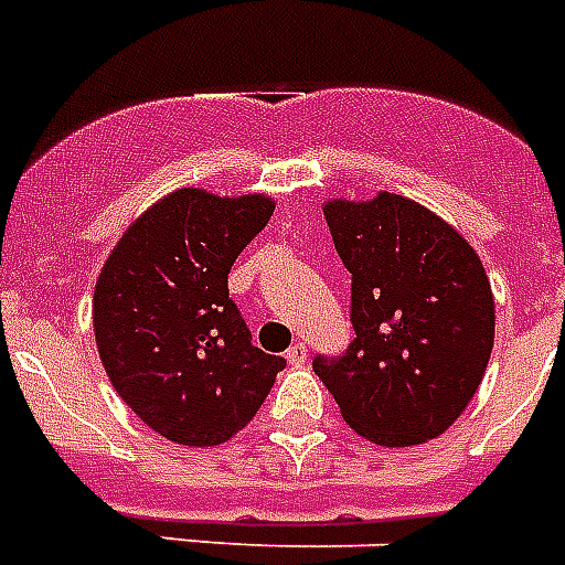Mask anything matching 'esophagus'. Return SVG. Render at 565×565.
Wrapping results in <instances>:
<instances>
[{"instance_id":"34e87169","label":"esophagus","mask_w":565,"mask_h":565,"mask_svg":"<svg viewBox=\"0 0 565 565\" xmlns=\"http://www.w3.org/2000/svg\"><path fill=\"white\" fill-rule=\"evenodd\" d=\"M287 362L296 364V367H301V364L307 362V344H305V341H296V344L287 350Z\"/></svg>"}]
</instances>
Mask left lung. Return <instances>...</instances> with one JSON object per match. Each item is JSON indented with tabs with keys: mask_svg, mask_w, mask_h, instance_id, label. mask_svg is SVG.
<instances>
[{
	"mask_svg": "<svg viewBox=\"0 0 565 565\" xmlns=\"http://www.w3.org/2000/svg\"><path fill=\"white\" fill-rule=\"evenodd\" d=\"M324 221L353 275L355 339L312 371L350 428L411 448L451 428L486 376L494 292L480 255L448 221L405 194L330 198Z\"/></svg>",
	"mask_w": 565,
	"mask_h": 565,
	"instance_id": "obj_1",
	"label": "left lung"
}]
</instances>
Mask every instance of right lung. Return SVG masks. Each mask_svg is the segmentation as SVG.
I'll return each instance as SVG.
<instances>
[{"label": "right lung", "mask_w": 565, "mask_h": 565, "mask_svg": "<svg viewBox=\"0 0 565 565\" xmlns=\"http://www.w3.org/2000/svg\"><path fill=\"white\" fill-rule=\"evenodd\" d=\"M267 192L180 186L137 215L94 284L99 362L154 434L215 448L249 425L281 355L253 348L232 305L230 269L273 217Z\"/></svg>", "instance_id": "obj_1"}]
</instances>
